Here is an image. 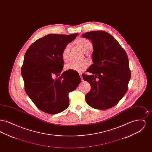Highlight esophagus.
<instances>
[{"instance_id": "34e87169", "label": "esophagus", "mask_w": 152, "mask_h": 152, "mask_svg": "<svg viewBox=\"0 0 152 152\" xmlns=\"http://www.w3.org/2000/svg\"><path fill=\"white\" fill-rule=\"evenodd\" d=\"M80 78H81V81H83L84 80L83 79V77H82V76H81V73H80Z\"/></svg>"}]
</instances>
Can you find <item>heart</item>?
I'll use <instances>...</instances> for the list:
<instances>
[{"label": "heart", "mask_w": 152, "mask_h": 152, "mask_svg": "<svg viewBox=\"0 0 152 152\" xmlns=\"http://www.w3.org/2000/svg\"><path fill=\"white\" fill-rule=\"evenodd\" d=\"M77 44L79 45L82 50L86 52L87 51L92 49V44L91 42L86 38H80L77 41ZM70 48V44H67L62 51L61 56L64 61H67L69 58V51ZM89 62L86 60H73L65 66V69L69 71H75L77 72H82L89 66Z\"/></svg>", "instance_id": "heart-1"}]
</instances>
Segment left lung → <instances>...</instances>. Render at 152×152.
Listing matches in <instances>:
<instances>
[{"mask_svg":"<svg viewBox=\"0 0 152 152\" xmlns=\"http://www.w3.org/2000/svg\"><path fill=\"white\" fill-rule=\"evenodd\" d=\"M83 37L92 40L94 64L87 70L92 75L82 74L91 87L86 95L91 107L105 110L118 104L128 89L131 72L126 52L116 39L103 31L88 32Z\"/></svg>","mask_w":152,"mask_h":152,"instance_id":"left-lung-1","label":"left lung"}]
</instances>
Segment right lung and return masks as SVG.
Returning <instances> with one entry per match:
<instances>
[{
  "label": "right lung",
  "instance_id": "obj_1",
  "mask_svg": "<svg viewBox=\"0 0 152 152\" xmlns=\"http://www.w3.org/2000/svg\"><path fill=\"white\" fill-rule=\"evenodd\" d=\"M77 35H47L32 44L25 53L21 73L26 92L45 113L57 114L67 108L69 93L81 82L76 71L61 73L64 66L62 51Z\"/></svg>",
  "mask_w": 152,
  "mask_h": 152
}]
</instances>
